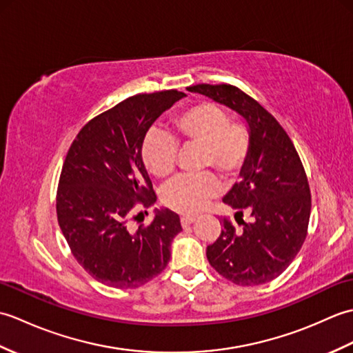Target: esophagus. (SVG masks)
<instances>
[{
  "mask_svg": "<svg viewBox=\"0 0 353 353\" xmlns=\"http://www.w3.org/2000/svg\"><path fill=\"white\" fill-rule=\"evenodd\" d=\"M194 221H196V216L183 215V216H182V219H181V223H182V226H183V228H186V226H190V224H192Z\"/></svg>",
  "mask_w": 353,
  "mask_h": 353,
  "instance_id": "34e87169",
  "label": "esophagus"
}]
</instances>
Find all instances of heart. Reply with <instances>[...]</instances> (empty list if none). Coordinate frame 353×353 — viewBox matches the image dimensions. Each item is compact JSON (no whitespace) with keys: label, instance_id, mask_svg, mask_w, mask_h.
<instances>
[{"label":"heart","instance_id":"b5f03b06","mask_svg":"<svg viewBox=\"0 0 353 353\" xmlns=\"http://www.w3.org/2000/svg\"><path fill=\"white\" fill-rule=\"evenodd\" d=\"M171 137L150 133L142 142L141 156L147 171L156 179H168L176 168L177 144L200 147V168L219 172L223 181L239 177L250 153L252 138L247 125L229 121L226 110L201 101L171 118ZM220 191L212 174L183 177L163 192V203L179 214L192 215L203 209Z\"/></svg>","mask_w":353,"mask_h":353}]
</instances>
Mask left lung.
Here are the masks:
<instances>
[{"instance_id":"obj_1","label":"left lung","mask_w":353,"mask_h":353,"mask_svg":"<svg viewBox=\"0 0 353 353\" xmlns=\"http://www.w3.org/2000/svg\"><path fill=\"white\" fill-rule=\"evenodd\" d=\"M188 91L238 112L252 138L243 181L223 199L236 211L239 228L220 220V235L206 249L209 264L236 285L267 283L287 270L308 234L311 192L301 157L277 119L239 88L201 83Z\"/></svg>"}]
</instances>
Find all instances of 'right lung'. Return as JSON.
I'll use <instances>...</instances> for the list:
<instances>
[{
	"label": "right lung",
	"mask_w": 353,
	"mask_h": 353,
	"mask_svg": "<svg viewBox=\"0 0 353 353\" xmlns=\"http://www.w3.org/2000/svg\"><path fill=\"white\" fill-rule=\"evenodd\" d=\"M183 95L171 89L129 97L86 123L65 157L56 196L59 226L79 264L109 287L137 288L161 274L182 230L170 209L137 230L129 223L156 201L141 156L145 133Z\"/></svg>",
	"instance_id": "1"
}]
</instances>
